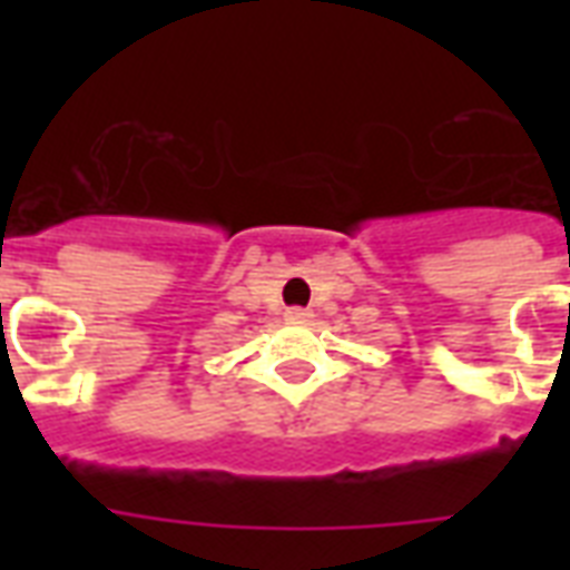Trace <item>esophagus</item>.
Segmentation results:
<instances>
[{
    "mask_svg": "<svg viewBox=\"0 0 570 570\" xmlns=\"http://www.w3.org/2000/svg\"><path fill=\"white\" fill-rule=\"evenodd\" d=\"M286 322H293V325H302V322L311 320V313L304 311V307H289V311L284 313Z\"/></svg>",
    "mask_w": 570,
    "mask_h": 570,
    "instance_id": "esophagus-1",
    "label": "esophagus"
}]
</instances>
